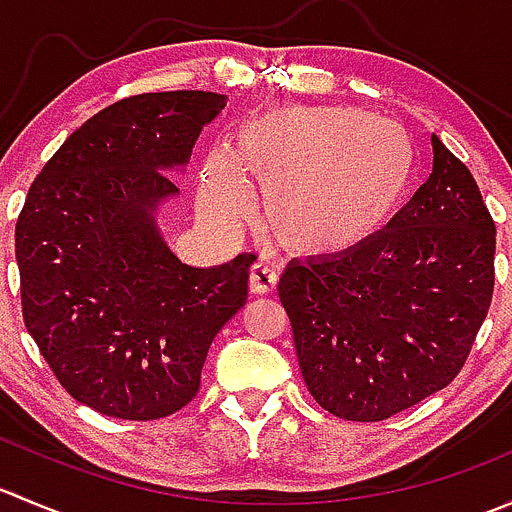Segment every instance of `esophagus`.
<instances>
[{"mask_svg":"<svg viewBox=\"0 0 512 512\" xmlns=\"http://www.w3.org/2000/svg\"><path fill=\"white\" fill-rule=\"evenodd\" d=\"M277 289V272L272 267L255 262L250 267V292L252 294H272Z\"/></svg>","mask_w":512,"mask_h":512,"instance_id":"esophagus-1","label":"esophagus"}]
</instances>
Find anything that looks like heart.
<instances>
[{
	"instance_id": "obj_1",
	"label": "heart",
	"mask_w": 512,
	"mask_h": 512,
	"mask_svg": "<svg viewBox=\"0 0 512 512\" xmlns=\"http://www.w3.org/2000/svg\"><path fill=\"white\" fill-rule=\"evenodd\" d=\"M242 175L257 185L282 245L309 257L359 250L394 220L416 175L409 133L356 108H275L242 123L230 153L200 175V210L220 225L247 208Z\"/></svg>"
}]
</instances>
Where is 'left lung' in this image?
I'll list each match as a JSON object with an SVG mask.
<instances>
[{"instance_id": "8db88e82", "label": "left lung", "mask_w": 512, "mask_h": 512, "mask_svg": "<svg viewBox=\"0 0 512 512\" xmlns=\"http://www.w3.org/2000/svg\"><path fill=\"white\" fill-rule=\"evenodd\" d=\"M433 173L359 250L285 267L280 302L309 394L384 421L446 389L493 297L495 223L471 170L433 133Z\"/></svg>"}]
</instances>
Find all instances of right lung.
<instances>
[{
	"label": "right lung",
	"instance_id": "1",
	"mask_svg": "<svg viewBox=\"0 0 512 512\" xmlns=\"http://www.w3.org/2000/svg\"><path fill=\"white\" fill-rule=\"evenodd\" d=\"M213 91L123 98L76 128L29 188L17 220L27 332L79 404L156 421L195 396L215 334L247 302L255 255L178 260L158 227L180 195Z\"/></svg>",
	"mask_w": 512,
	"mask_h": 512
}]
</instances>
